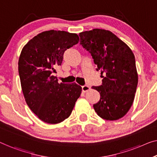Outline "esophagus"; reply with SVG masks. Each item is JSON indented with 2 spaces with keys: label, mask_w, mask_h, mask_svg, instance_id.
I'll return each instance as SVG.
<instances>
[{
  "label": "esophagus",
  "mask_w": 157,
  "mask_h": 157,
  "mask_svg": "<svg viewBox=\"0 0 157 157\" xmlns=\"http://www.w3.org/2000/svg\"><path fill=\"white\" fill-rule=\"evenodd\" d=\"M90 90V86H88V85H84L82 86V91L83 92H87V91H89Z\"/></svg>",
  "instance_id": "34e87169"
}]
</instances>
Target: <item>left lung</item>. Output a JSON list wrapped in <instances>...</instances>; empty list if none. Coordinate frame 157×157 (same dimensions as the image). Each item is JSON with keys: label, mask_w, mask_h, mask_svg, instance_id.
Listing matches in <instances>:
<instances>
[{"label": "left lung", "mask_w": 157, "mask_h": 157, "mask_svg": "<svg viewBox=\"0 0 157 157\" xmlns=\"http://www.w3.org/2000/svg\"><path fill=\"white\" fill-rule=\"evenodd\" d=\"M79 36L103 78L101 85L92 86L100 93L99 101L93 105L96 113L105 120L121 118L132 106L138 82L132 51L108 30L94 29Z\"/></svg>", "instance_id": "1"}]
</instances>
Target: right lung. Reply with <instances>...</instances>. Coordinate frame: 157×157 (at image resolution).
I'll return each instance as SVG.
<instances>
[{
	"mask_svg": "<svg viewBox=\"0 0 157 157\" xmlns=\"http://www.w3.org/2000/svg\"><path fill=\"white\" fill-rule=\"evenodd\" d=\"M78 41V34L50 30L29 40L20 53L18 72L25 101L44 122L56 124L68 118L81 94L78 84H59L53 75L65 51Z\"/></svg>",
	"mask_w": 157,
	"mask_h": 157,
	"instance_id": "obj_1",
	"label": "right lung"
}]
</instances>
